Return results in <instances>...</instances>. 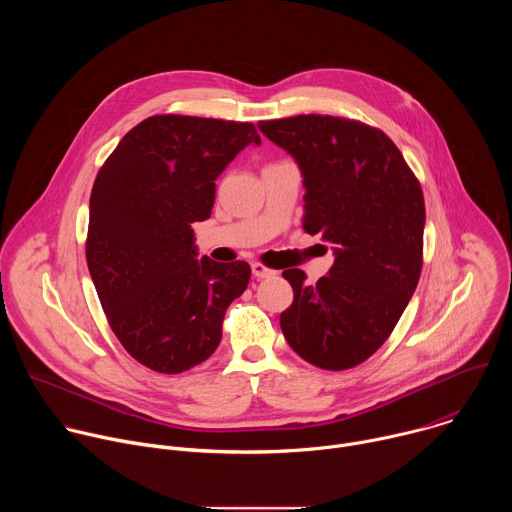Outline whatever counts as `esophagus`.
<instances>
[{
  "label": "esophagus",
  "mask_w": 512,
  "mask_h": 512,
  "mask_svg": "<svg viewBox=\"0 0 512 512\" xmlns=\"http://www.w3.org/2000/svg\"><path fill=\"white\" fill-rule=\"evenodd\" d=\"M251 271H253V275H255L257 279H263V277H271V275H275V271H273L271 267H267L265 263H261V261H255V263L251 265Z\"/></svg>",
  "instance_id": "1"
}]
</instances>
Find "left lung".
I'll use <instances>...</instances> for the list:
<instances>
[{"label": "left lung", "mask_w": 512, "mask_h": 512, "mask_svg": "<svg viewBox=\"0 0 512 512\" xmlns=\"http://www.w3.org/2000/svg\"><path fill=\"white\" fill-rule=\"evenodd\" d=\"M259 129L300 164L304 231L336 253L316 285L304 283L302 269L283 271L294 302L279 316L281 332L314 367L354 369L385 344L417 287L421 184L391 137L362 121L296 115Z\"/></svg>", "instance_id": "obj_1"}]
</instances>
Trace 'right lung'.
<instances>
[{"instance_id": "obj_1", "label": "right lung", "mask_w": 512, "mask_h": 512, "mask_svg": "<svg viewBox=\"0 0 512 512\" xmlns=\"http://www.w3.org/2000/svg\"><path fill=\"white\" fill-rule=\"evenodd\" d=\"M253 123L152 115L101 166L89 210L87 265L107 322L143 367L178 375L221 342L225 312L247 289V261L196 259L192 223L210 218L214 180Z\"/></svg>"}]
</instances>
